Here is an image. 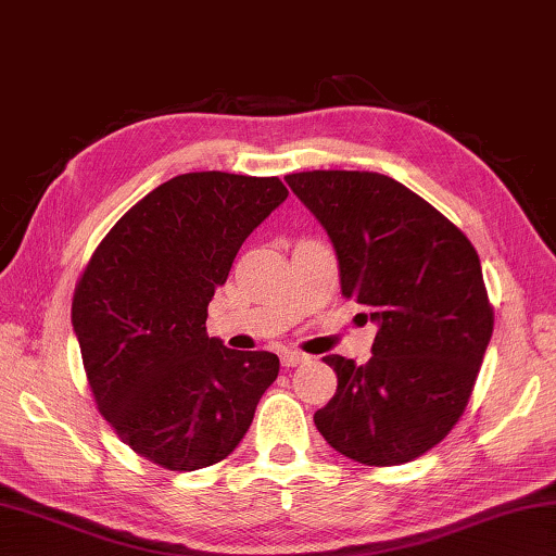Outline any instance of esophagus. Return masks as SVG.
I'll return each instance as SVG.
<instances>
[{"label":"esophagus","instance_id":"34e87169","mask_svg":"<svg viewBox=\"0 0 556 556\" xmlns=\"http://www.w3.org/2000/svg\"><path fill=\"white\" fill-rule=\"evenodd\" d=\"M304 362H308V355H304V352H299V350L281 352V365L285 367H299V365H304Z\"/></svg>","mask_w":556,"mask_h":556}]
</instances>
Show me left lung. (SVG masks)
I'll list each match as a JSON object with an SVG mask.
<instances>
[{"label": "left lung", "instance_id": "obj_1", "mask_svg": "<svg viewBox=\"0 0 556 556\" xmlns=\"http://www.w3.org/2000/svg\"><path fill=\"white\" fill-rule=\"evenodd\" d=\"M285 179L330 238L342 296L379 326L367 365L323 357L338 389L313 422L359 464L416 459L459 420L489 348L493 308L477 250L387 175L313 169Z\"/></svg>", "mask_w": 556, "mask_h": 556}]
</instances>
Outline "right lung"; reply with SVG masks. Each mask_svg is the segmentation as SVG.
Wrapping results in <instances>:
<instances>
[{
	"label": "right lung",
	"mask_w": 556,
	"mask_h": 556,
	"mask_svg": "<svg viewBox=\"0 0 556 556\" xmlns=\"http://www.w3.org/2000/svg\"><path fill=\"white\" fill-rule=\"evenodd\" d=\"M289 197L279 177L189 173L128 208L94 250L73 328L97 408L169 471L226 459L279 357L206 336V308L245 238Z\"/></svg>",
	"instance_id": "obj_1"
}]
</instances>
